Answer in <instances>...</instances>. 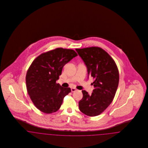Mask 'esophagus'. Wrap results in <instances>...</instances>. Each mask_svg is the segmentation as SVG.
I'll return each mask as SVG.
<instances>
[{
	"label": "esophagus",
	"mask_w": 148,
	"mask_h": 148,
	"mask_svg": "<svg viewBox=\"0 0 148 148\" xmlns=\"http://www.w3.org/2000/svg\"><path fill=\"white\" fill-rule=\"evenodd\" d=\"M76 90H77V89H75V88H71V91L72 92H75Z\"/></svg>",
	"instance_id": "1"
}]
</instances>
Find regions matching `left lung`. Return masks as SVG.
<instances>
[{"instance_id":"8db88e82","label":"left lung","mask_w":148,"mask_h":148,"mask_svg":"<svg viewBox=\"0 0 148 148\" xmlns=\"http://www.w3.org/2000/svg\"><path fill=\"white\" fill-rule=\"evenodd\" d=\"M75 50L86 65L88 75L93 78L94 86L90 95L82 90L83 97L79 102V108L88 116H97L113 101L119 84V71L113 58L101 48Z\"/></svg>"}]
</instances>
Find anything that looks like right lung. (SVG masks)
<instances>
[{
    "label": "right lung",
    "mask_w": 148,
    "mask_h": 148,
    "mask_svg": "<svg viewBox=\"0 0 148 148\" xmlns=\"http://www.w3.org/2000/svg\"><path fill=\"white\" fill-rule=\"evenodd\" d=\"M77 56L74 50L58 48L41 54L31 64L25 78L27 89L39 110L50 114L59 109L71 89L61 86L56 81L64 66Z\"/></svg>",
    "instance_id": "right-lung-1"
}]
</instances>
